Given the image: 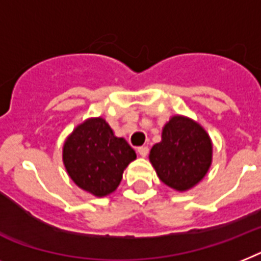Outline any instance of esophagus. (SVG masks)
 <instances>
[{
  "mask_svg": "<svg viewBox=\"0 0 261 261\" xmlns=\"http://www.w3.org/2000/svg\"><path fill=\"white\" fill-rule=\"evenodd\" d=\"M137 152H139V154L141 157H145L149 153V148H148V146H139V148H137Z\"/></svg>",
  "mask_w": 261,
  "mask_h": 261,
  "instance_id": "1",
  "label": "esophagus"
}]
</instances>
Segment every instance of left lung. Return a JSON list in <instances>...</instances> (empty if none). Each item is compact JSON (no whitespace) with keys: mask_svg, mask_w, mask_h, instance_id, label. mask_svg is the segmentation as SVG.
<instances>
[{"mask_svg":"<svg viewBox=\"0 0 261 261\" xmlns=\"http://www.w3.org/2000/svg\"><path fill=\"white\" fill-rule=\"evenodd\" d=\"M149 160L164 184L176 191H187L210 169L212 143L197 122L174 116L163 129L160 143L150 149Z\"/></svg>","mask_w":261,"mask_h":261,"instance_id":"1","label":"left lung"}]
</instances>
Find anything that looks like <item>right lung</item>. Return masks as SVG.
<instances>
[{"label": "right lung", "mask_w": 261, "mask_h": 261, "mask_svg": "<svg viewBox=\"0 0 261 261\" xmlns=\"http://www.w3.org/2000/svg\"><path fill=\"white\" fill-rule=\"evenodd\" d=\"M62 159L68 174L80 188L102 197L116 191L136 152L98 117L87 120L73 130L64 144Z\"/></svg>", "instance_id": "1"}]
</instances>
